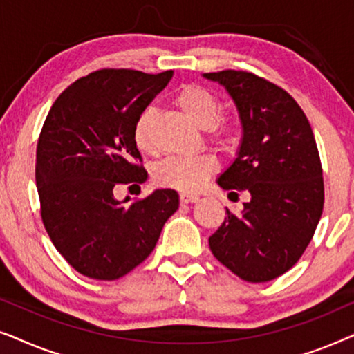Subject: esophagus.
<instances>
[{"instance_id":"obj_1","label":"esophagus","mask_w":354,"mask_h":354,"mask_svg":"<svg viewBox=\"0 0 354 354\" xmlns=\"http://www.w3.org/2000/svg\"><path fill=\"white\" fill-rule=\"evenodd\" d=\"M198 201V196L196 195H192V193H180V203L182 205H188V203H196Z\"/></svg>"}]
</instances>
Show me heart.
Here are the masks:
<instances>
[{
    "instance_id": "obj_1",
    "label": "heart",
    "mask_w": 354,
    "mask_h": 354,
    "mask_svg": "<svg viewBox=\"0 0 354 354\" xmlns=\"http://www.w3.org/2000/svg\"><path fill=\"white\" fill-rule=\"evenodd\" d=\"M174 101L198 127L207 129L211 138L221 147L229 148L235 143L236 132L234 124L227 119H219L221 101L209 88L195 84L185 85L178 90ZM153 124L154 111L151 108L143 109L135 120L132 137L140 151L151 153L154 149ZM216 169L214 158L207 154L188 158L171 156L153 167V178L159 187L174 188L178 192H195L216 172Z\"/></svg>"
}]
</instances>
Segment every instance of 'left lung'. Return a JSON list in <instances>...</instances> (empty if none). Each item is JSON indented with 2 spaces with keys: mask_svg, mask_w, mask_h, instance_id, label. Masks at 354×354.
I'll return each mask as SVG.
<instances>
[{
  "mask_svg": "<svg viewBox=\"0 0 354 354\" xmlns=\"http://www.w3.org/2000/svg\"><path fill=\"white\" fill-rule=\"evenodd\" d=\"M203 77L229 91L243 129L235 161L217 183L230 193H250L240 214L225 211L209 248L240 279L269 282L298 263L322 214V166L313 129L297 101L263 77L232 69Z\"/></svg>",
  "mask_w": 354,
  "mask_h": 354,
  "instance_id": "left-lung-1",
  "label": "left lung"
}]
</instances>
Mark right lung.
I'll use <instances>...</instances> for the list:
<instances>
[{
  "label": "right lung",
  "instance_id": "obj_1",
  "mask_svg": "<svg viewBox=\"0 0 354 354\" xmlns=\"http://www.w3.org/2000/svg\"><path fill=\"white\" fill-rule=\"evenodd\" d=\"M101 69L57 96L37 145L35 178L41 219L53 245L77 272L115 280L151 254L178 209L176 190H154L125 205L114 187L147 180L132 130L138 114L172 79Z\"/></svg>",
  "mask_w": 354,
  "mask_h": 354
}]
</instances>
